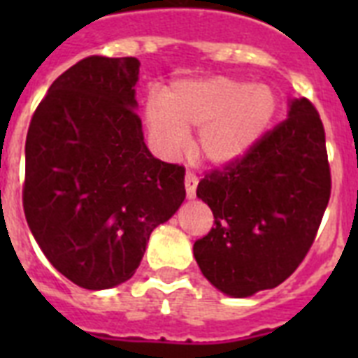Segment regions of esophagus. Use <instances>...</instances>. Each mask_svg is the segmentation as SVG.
Instances as JSON below:
<instances>
[{"mask_svg":"<svg viewBox=\"0 0 358 358\" xmlns=\"http://www.w3.org/2000/svg\"><path fill=\"white\" fill-rule=\"evenodd\" d=\"M196 184H199V178H196L195 174L193 173L185 174V193H187V199H195Z\"/></svg>","mask_w":358,"mask_h":358,"instance_id":"1","label":"esophagus"}]
</instances>
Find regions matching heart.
Masks as SVG:
<instances>
[{
  "label": "heart",
  "instance_id": "1",
  "mask_svg": "<svg viewBox=\"0 0 358 358\" xmlns=\"http://www.w3.org/2000/svg\"><path fill=\"white\" fill-rule=\"evenodd\" d=\"M277 94L267 85L212 76L174 81L145 106L146 129L165 156H176L187 131L199 129L195 150L201 159L227 167L245 157L264 137L277 113Z\"/></svg>",
  "mask_w": 358,
  "mask_h": 358
}]
</instances>
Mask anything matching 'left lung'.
I'll return each instance as SVG.
<instances>
[{
  "mask_svg": "<svg viewBox=\"0 0 358 358\" xmlns=\"http://www.w3.org/2000/svg\"><path fill=\"white\" fill-rule=\"evenodd\" d=\"M196 196L213 212V227L193 255L215 288L249 297L284 282L310 250L331 196L325 129L314 103L294 100L288 119L247 156L204 174Z\"/></svg>",
  "mask_w": 358,
  "mask_h": 358,
  "instance_id": "left-lung-1",
  "label": "left lung"
}]
</instances>
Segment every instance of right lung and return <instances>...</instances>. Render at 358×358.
I'll use <instances>...</instances> for the list:
<instances>
[{"label": "right lung", "instance_id": "add662e5", "mask_svg": "<svg viewBox=\"0 0 358 358\" xmlns=\"http://www.w3.org/2000/svg\"><path fill=\"white\" fill-rule=\"evenodd\" d=\"M135 57L91 55L53 81L25 139L24 213L55 269L85 289L128 280L185 199V169L150 154Z\"/></svg>", "mask_w": 358, "mask_h": 358}]
</instances>
